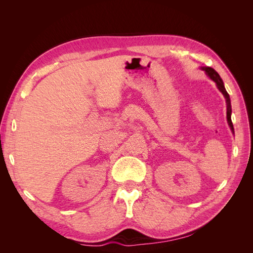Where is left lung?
I'll return each instance as SVG.
<instances>
[{"label":"left lung","mask_w":253,"mask_h":253,"mask_svg":"<svg viewBox=\"0 0 253 253\" xmlns=\"http://www.w3.org/2000/svg\"><path fill=\"white\" fill-rule=\"evenodd\" d=\"M203 70L206 72V74L209 76V77L216 83V85L218 87V89L223 93L225 99H226V102H227V120H228V124L230 126L232 132L234 133V128H233V125H232V121H231V102H230V97H229V94L227 93V90L224 86V83L223 80L220 79L219 75L217 74L216 71H214L212 67H203Z\"/></svg>","instance_id":"left-lung-1"}]
</instances>
